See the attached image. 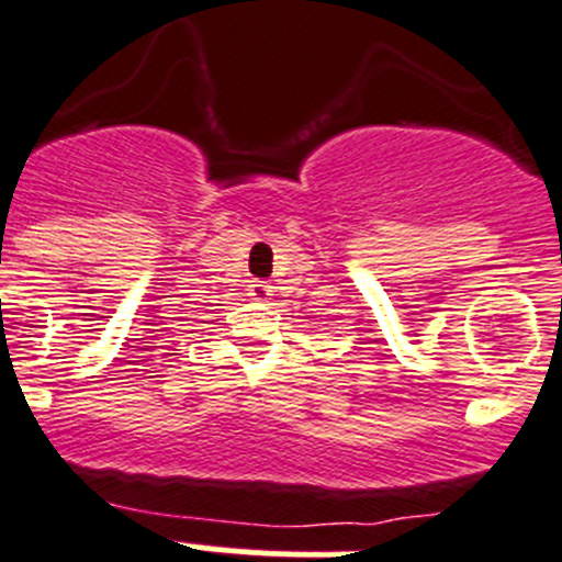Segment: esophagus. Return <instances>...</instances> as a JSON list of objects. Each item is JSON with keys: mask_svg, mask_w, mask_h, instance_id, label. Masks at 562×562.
I'll use <instances>...</instances> for the list:
<instances>
[{"mask_svg": "<svg viewBox=\"0 0 562 562\" xmlns=\"http://www.w3.org/2000/svg\"><path fill=\"white\" fill-rule=\"evenodd\" d=\"M270 292H273V286H270L268 281H251L248 283V294H251L254 300H268Z\"/></svg>", "mask_w": 562, "mask_h": 562, "instance_id": "1", "label": "esophagus"}]
</instances>
